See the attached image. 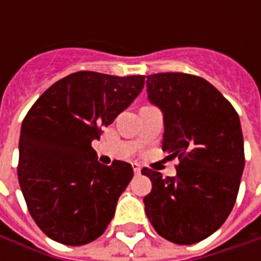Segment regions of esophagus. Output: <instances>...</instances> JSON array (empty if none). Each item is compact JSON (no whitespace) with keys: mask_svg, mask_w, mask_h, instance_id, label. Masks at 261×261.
<instances>
[{"mask_svg":"<svg viewBox=\"0 0 261 261\" xmlns=\"http://www.w3.org/2000/svg\"><path fill=\"white\" fill-rule=\"evenodd\" d=\"M133 170H134L136 175H140V173H141V166L138 164H133Z\"/></svg>","mask_w":261,"mask_h":261,"instance_id":"esophagus-1","label":"esophagus"}]
</instances>
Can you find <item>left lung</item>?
<instances>
[{"instance_id": "obj_1", "label": "left lung", "mask_w": 261, "mask_h": 261, "mask_svg": "<svg viewBox=\"0 0 261 261\" xmlns=\"http://www.w3.org/2000/svg\"><path fill=\"white\" fill-rule=\"evenodd\" d=\"M149 102L164 113L162 149L177 158L175 177L142 169L152 181L144 197L159 235L192 245L213 235L232 211L245 168L241 121L204 78L183 72L147 75Z\"/></svg>"}]
</instances>
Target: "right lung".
Here are the masks:
<instances>
[{
	"label": "right lung",
	"instance_id": "1",
	"mask_svg": "<svg viewBox=\"0 0 261 261\" xmlns=\"http://www.w3.org/2000/svg\"><path fill=\"white\" fill-rule=\"evenodd\" d=\"M144 81V75L74 72L26 114L18 180L32 218L50 239L81 246L108 228L134 172L123 161L97 162L92 141L141 93Z\"/></svg>",
	"mask_w": 261,
	"mask_h": 261
}]
</instances>
